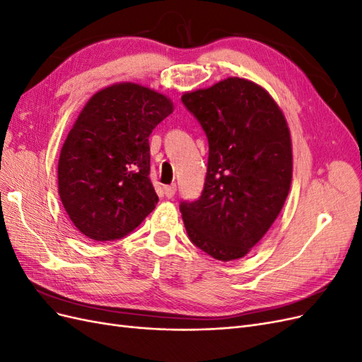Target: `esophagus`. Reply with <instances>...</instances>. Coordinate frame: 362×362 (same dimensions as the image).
Returning a JSON list of instances; mask_svg holds the SVG:
<instances>
[{"mask_svg": "<svg viewBox=\"0 0 362 362\" xmlns=\"http://www.w3.org/2000/svg\"><path fill=\"white\" fill-rule=\"evenodd\" d=\"M175 192H177V185H164V194H166V198H173Z\"/></svg>", "mask_w": 362, "mask_h": 362, "instance_id": "34e87169", "label": "esophagus"}]
</instances>
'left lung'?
Wrapping results in <instances>:
<instances>
[{"label":"left lung","mask_w":362,"mask_h":362,"mask_svg":"<svg viewBox=\"0 0 362 362\" xmlns=\"http://www.w3.org/2000/svg\"><path fill=\"white\" fill-rule=\"evenodd\" d=\"M182 104L208 139L201 198L181 202L185 231L218 261L243 258L276 221L293 177L286 116L254 81L238 76L187 92Z\"/></svg>","instance_id":"obj_1"}]
</instances>
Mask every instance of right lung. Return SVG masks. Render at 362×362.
<instances>
[{"mask_svg": "<svg viewBox=\"0 0 362 362\" xmlns=\"http://www.w3.org/2000/svg\"><path fill=\"white\" fill-rule=\"evenodd\" d=\"M172 112L166 95L136 83L108 86L87 101L57 168L62 204L83 235L113 242L154 210L149 136Z\"/></svg>", "mask_w": 362, "mask_h": 362, "instance_id": "right-lung-1", "label": "right lung"}]
</instances>
